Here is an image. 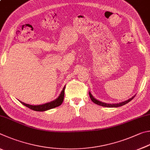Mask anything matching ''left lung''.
I'll return each instance as SVG.
<instances>
[{"instance_id":"left-lung-1","label":"left lung","mask_w":150,"mask_h":150,"mask_svg":"<svg viewBox=\"0 0 150 150\" xmlns=\"http://www.w3.org/2000/svg\"><path fill=\"white\" fill-rule=\"evenodd\" d=\"M89 95H90V98L91 99L94 103H96L98 105L100 106H103V107H120L124 105H126L127 103H128V102L130 101L132 99H133V98H134L135 96H134L132 98H130L129 99H128L127 101H125L123 102H120L119 103H113V104H111V103H103V102H101L100 101H98V99H96V98H94L91 95V93L90 92H89Z\"/></svg>"}]
</instances>
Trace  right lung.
I'll list each match as a JSON object with an SVG mask.
<instances>
[{
  "mask_svg": "<svg viewBox=\"0 0 150 150\" xmlns=\"http://www.w3.org/2000/svg\"><path fill=\"white\" fill-rule=\"evenodd\" d=\"M64 90H65V86L63 88L61 93H60L59 96L56 99H54V101H51V102H49V103H47L45 104L39 105H31L26 104L25 103H23V102H22L20 101L21 103L23 105L28 107V108H30V109L33 110V111H47V110L53 109V108H54V107H57L62 104V103L63 102V100H64Z\"/></svg>",
  "mask_w": 150,
  "mask_h": 150,
  "instance_id": "right-lung-1",
  "label": "right lung"
}]
</instances>
